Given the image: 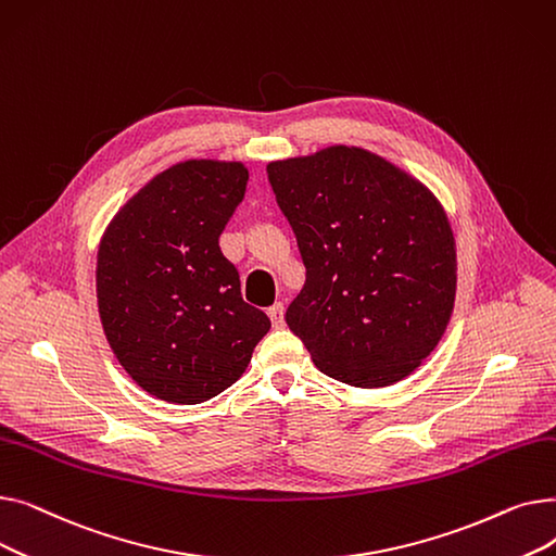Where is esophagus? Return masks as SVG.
Listing matches in <instances>:
<instances>
[{"mask_svg":"<svg viewBox=\"0 0 556 556\" xmlns=\"http://www.w3.org/2000/svg\"><path fill=\"white\" fill-rule=\"evenodd\" d=\"M268 315H270V323H273L275 329H281V327L286 325V323H283V304H281V302L273 304V306L268 308Z\"/></svg>","mask_w":556,"mask_h":556,"instance_id":"esophagus-1","label":"esophagus"}]
</instances>
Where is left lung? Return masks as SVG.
<instances>
[{"label": "left lung", "instance_id": "8db88e82", "mask_svg": "<svg viewBox=\"0 0 556 556\" xmlns=\"http://www.w3.org/2000/svg\"><path fill=\"white\" fill-rule=\"evenodd\" d=\"M266 170L306 268L286 325L315 367L354 388L413 374L442 340L455 302V239L442 204L354 146Z\"/></svg>", "mask_w": 556, "mask_h": 556}]
</instances>
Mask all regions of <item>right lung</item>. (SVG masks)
Returning <instances> with one entry per match:
<instances>
[{"mask_svg":"<svg viewBox=\"0 0 556 556\" xmlns=\"http://www.w3.org/2000/svg\"><path fill=\"white\" fill-rule=\"evenodd\" d=\"M241 162L189 160L160 173L108 225L97 298L116 361L149 394L193 405L245 371L268 315L241 298L218 239L248 187Z\"/></svg>","mask_w":556,"mask_h":556,"instance_id":"obj_1","label":"right lung"}]
</instances>
